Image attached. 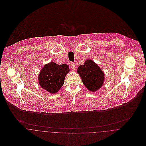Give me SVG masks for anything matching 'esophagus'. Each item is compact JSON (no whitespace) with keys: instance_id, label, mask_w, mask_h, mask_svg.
I'll use <instances>...</instances> for the list:
<instances>
[{"instance_id":"34e87169","label":"esophagus","mask_w":146,"mask_h":146,"mask_svg":"<svg viewBox=\"0 0 146 146\" xmlns=\"http://www.w3.org/2000/svg\"><path fill=\"white\" fill-rule=\"evenodd\" d=\"M71 68L72 70H75V63L74 62L71 63Z\"/></svg>"}]
</instances>
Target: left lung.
I'll use <instances>...</instances> for the list:
<instances>
[{"label": "left lung", "instance_id": "1", "mask_svg": "<svg viewBox=\"0 0 146 146\" xmlns=\"http://www.w3.org/2000/svg\"><path fill=\"white\" fill-rule=\"evenodd\" d=\"M78 72L82 78L84 85L91 92L98 90L104 82V73L97 64L92 60H87L80 65Z\"/></svg>", "mask_w": 146, "mask_h": 146}]
</instances>
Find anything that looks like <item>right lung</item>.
Segmentation results:
<instances>
[{
	"label": "right lung",
	"instance_id": "add662e5",
	"mask_svg": "<svg viewBox=\"0 0 146 146\" xmlns=\"http://www.w3.org/2000/svg\"><path fill=\"white\" fill-rule=\"evenodd\" d=\"M69 70L66 64L60 65L52 62L45 64L39 75L40 86L50 93H56L63 85Z\"/></svg>",
	"mask_w": 146,
	"mask_h": 146
}]
</instances>
